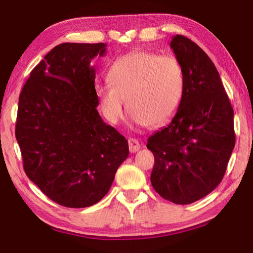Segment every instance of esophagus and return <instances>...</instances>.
<instances>
[{
	"instance_id": "34e87169",
	"label": "esophagus",
	"mask_w": 253,
	"mask_h": 253,
	"mask_svg": "<svg viewBox=\"0 0 253 253\" xmlns=\"http://www.w3.org/2000/svg\"><path fill=\"white\" fill-rule=\"evenodd\" d=\"M128 146H129L130 153H136L140 149V145L138 143V140L135 139V138L128 139Z\"/></svg>"
}]
</instances>
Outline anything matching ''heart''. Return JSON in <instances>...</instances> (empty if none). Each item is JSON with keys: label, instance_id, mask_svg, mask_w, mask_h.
<instances>
[{"label": "heart", "instance_id": "1", "mask_svg": "<svg viewBox=\"0 0 253 253\" xmlns=\"http://www.w3.org/2000/svg\"><path fill=\"white\" fill-rule=\"evenodd\" d=\"M109 84H98L100 110L110 124L121 123L128 109L139 124L162 126L174 117L184 96V72L173 55L134 51L119 57L108 71Z\"/></svg>", "mask_w": 253, "mask_h": 253}]
</instances>
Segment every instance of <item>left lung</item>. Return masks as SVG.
<instances>
[{
  "label": "left lung",
  "mask_w": 253,
  "mask_h": 253,
  "mask_svg": "<svg viewBox=\"0 0 253 253\" xmlns=\"http://www.w3.org/2000/svg\"><path fill=\"white\" fill-rule=\"evenodd\" d=\"M169 46L184 72V96L169 126L147 140L155 164L151 182L163 199L190 204L219 185L234 148L233 109L215 66L188 38Z\"/></svg>",
  "instance_id": "left-lung-1"
}]
</instances>
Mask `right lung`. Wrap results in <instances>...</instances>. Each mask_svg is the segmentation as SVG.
Here are the masks:
<instances>
[{
	"label": "right lung",
	"instance_id": "obj_1",
	"mask_svg": "<svg viewBox=\"0 0 253 253\" xmlns=\"http://www.w3.org/2000/svg\"><path fill=\"white\" fill-rule=\"evenodd\" d=\"M105 43H61L30 74L15 137L30 181L53 202L87 208L104 198L129 155L128 142L96 107V68Z\"/></svg>",
	"mask_w": 253,
	"mask_h": 253
}]
</instances>
